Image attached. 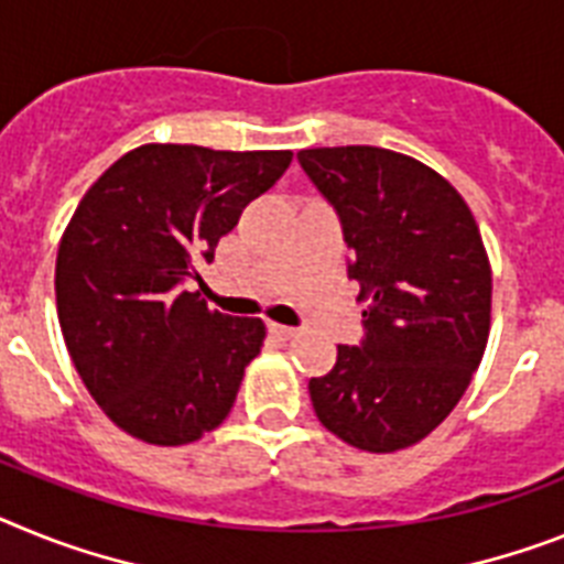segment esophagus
Returning a JSON list of instances; mask_svg holds the SVG:
<instances>
[{
  "instance_id": "34e87169",
  "label": "esophagus",
  "mask_w": 564,
  "mask_h": 564,
  "mask_svg": "<svg viewBox=\"0 0 564 564\" xmlns=\"http://www.w3.org/2000/svg\"><path fill=\"white\" fill-rule=\"evenodd\" d=\"M269 333H272V335H278V338H283V340H290V338H295V335H297V329H295V326L269 324Z\"/></svg>"
}]
</instances>
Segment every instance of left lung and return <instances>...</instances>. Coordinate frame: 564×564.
I'll return each mask as SVG.
<instances>
[{"label": "left lung", "instance_id": "8db88e82", "mask_svg": "<svg viewBox=\"0 0 564 564\" xmlns=\"http://www.w3.org/2000/svg\"><path fill=\"white\" fill-rule=\"evenodd\" d=\"M340 217L361 283L364 340L312 378L315 415L340 442L395 453L465 395L490 335V260L465 197L419 160L376 145L297 151Z\"/></svg>", "mask_w": 564, "mask_h": 564}]
</instances>
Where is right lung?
<instances>
[{"mask_svg":"<svg viewBox=\"0 0 564 564\" xmlns=\"http://www.w3.org/2000/svg\"><path fill=\"white\" fill-rule=\"evenodd\" d=\"M290 163L292 151L149 143L79 200L56 252V315L91 399L140 442H197L229 415L267 326L209 310L186 283Z\"/></svg>","mask_w":564,"mask_h":564,"instance_id":"obj_1","label":"right lung"}]
</instances>
